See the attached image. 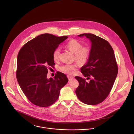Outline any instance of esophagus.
I'll return each mask as SVG.
<instances>
[{
    "mask_svg": "<svg viewBox=\"0 0 134 134\" xmlns=\"http://www.w3.org/2000/svg\"><path fill=\"white\" fill-rule=\"evenodd\" d=\"M68 79H69V81H70V80H72L73 79H74V77L73 76H68Z\"/></svg>",
    "mask_w": 134,
    "mask_h": 134,
    "instance_id": "esophagus-1",
    "label": "esophagus"
}]
</instances>
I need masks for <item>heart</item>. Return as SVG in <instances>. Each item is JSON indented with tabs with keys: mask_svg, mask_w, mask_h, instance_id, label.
<instances>
[{
	"mask_svg": "<svg viewBox=\"0 0 134 134\" xmlns=\"http://www.w3.org/2000/svg\"><path fill=\"white\" fill-rule=\"evenodd\" d=\"M66 47L71 52L75 54V58L77 61L80 64H83L88 61L90 54V49L88 47L83 46L80 43L75 40H70L66 45ZM60 49L57 48L53 53V59L57 61L60 58ZM77 68V64L76 63L71 64H65L61 68V70L65 73L71 74L72 71H75Z\"/></svg>",
	"mask_w": 134,
	"mask_h": 134,
	"instance_id": "obj_1",
	"label": "heart"
}]
</instances>
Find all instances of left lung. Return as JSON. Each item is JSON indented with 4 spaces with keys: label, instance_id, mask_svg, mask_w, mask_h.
<instances>
[{
    "label": "left lung",
    "instance_id": "obj_1",
    "mask_svg": "<svg viewBox=\"0 0 134 134\" xmlns=\"http://www.w3.org/2000/svg\"><path fill=\"white\" fill-rule=\"evenodd\" d=\"M91 43L89 58L80 69L85 77L92 79L87 82L85 79L76 76L79 86L75 92L78 99L88 105L102 102L109 94L118 74V68L114 50L105 40L92 34H83Z\"/></svg>",
    "mask_w": 134,
    "mask_h": 134
}]
</instances>
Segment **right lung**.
Segmentation results:
<instances>
[{
	"instance_id": "obj_1",
	"label": "right lung",
	"mask_w": 134,
	"mask_h": 134,
	"mask_svg": "<svg viewBox=\"0 0 134 134\" xmlns=\"http://www.w3.org/2000/svg\"><path fill=\"white\" fill-rule=\"evenodd\" d=\"M68 38L67 36L42 34L28 42L19 51L16 78L25 95L37 106L44 107L54 104L61 89L68 82L66 76L60 72L54 79L47 78L48 67L55 64L54 52Z\"/></svg>"
}]
</instances>
